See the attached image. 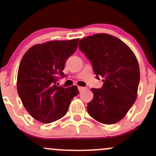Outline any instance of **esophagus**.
I'll return each mask as SVG.
<instances>
[{
	"mask_svg": "<svg viewBox=\"0 0 156 156\" xmlns=\"http://www.w3.org/2000/svg\"><path fill=\"white\" fill-rule=\"evenodd\" d=\"M78 90H79L80 92H81V91H83V90H85L86 87H80V86H78Z\"/></svg>",
	"mask_w": 156,
	"mask_h": 156,
	"instance_id": "esophagus-1",
	"label": "esophagus"
}]
</instances>
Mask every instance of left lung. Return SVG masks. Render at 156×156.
Wrapping results in <instances>:
<instances>
[{"label":"left lung","instance_id":"1","mask_svg":"<svg viewBox=\"0 0 156 156\" xmlns=\"http://www.w3.org/2000/svg\"><path fill=\"white\" fill-rule=\"evenodd\" d=\"M78 47L90 61L96 78H104L101 89H91L88 113L105 125L119 122L137 97L140 69L134 53L120 39L103 33L81 39Z\"/></svg>","mask_w":156,"mask_h":156}]
</instances>
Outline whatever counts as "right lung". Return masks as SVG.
Returning a JSON list of instances; mask_svg holds the SVG:
<instances>
[{
  "label": "right lung",
  "mask_w": 156,
  "mask_h": 156,
  "mask_svg": "<svg viewBox=\"0 0 156 156\" xmlns=\"http://www.w3.org/2000/svg\"><path fill=\"white\" fill-rule=\"evenodd\" d=\"M79 39L52 41L35 44L23 56L17 75V92L28 112L38 122L51 123L66 114L71 100L79 94L77 86L57 85L67 59Z\"/></svg>",
  "instance_id": "add662e5"
}]
</instances>
